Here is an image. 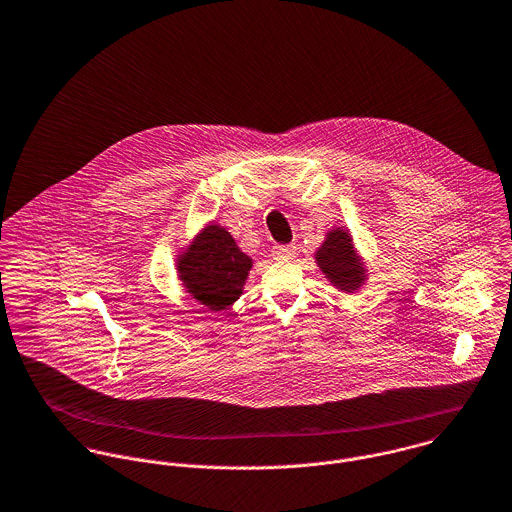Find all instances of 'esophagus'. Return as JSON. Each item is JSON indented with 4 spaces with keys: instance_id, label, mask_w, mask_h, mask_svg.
<instances>
[{
    "instance_id": "1",
    "label": "esophagus",
    "mask_w": 512,
    "mask_h": 512,
    "mask_svg": "<svg viewBox=\"0 0 512 512\" xmlns=\"http://www.w3.org/2000/svg\"><path fill=\"white\" fill-rule=\"evenodd\" d=\"M272 256L274 260H292L295 256V246L286 244V246H274L272 248Z\"/></svg>"
}]
</instances>
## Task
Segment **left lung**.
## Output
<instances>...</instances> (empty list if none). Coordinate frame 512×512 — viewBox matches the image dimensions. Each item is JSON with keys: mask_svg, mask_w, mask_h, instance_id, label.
I'll return each instance as SVG.
<instances>
[{"mask_svg": "<svg viewBox=\"0 0 512 512\" xmlns=\"http://www.w3.org/2000/svg\"><path fill=\"white\" fill-rule=\"evenodd\" d=\"M317 264L323 274L339 290L355 292L365 282V268L353 250L351 236L343 230H333L317 250Z\"/></svg>", "mask_w": 512, "mask_h": 512, "instance_id": "obj_1", "label": "left lung"}]
</instances>
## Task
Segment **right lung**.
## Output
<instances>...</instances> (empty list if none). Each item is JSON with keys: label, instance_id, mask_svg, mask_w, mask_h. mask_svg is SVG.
I'll list each match as a JSON object with an SVG mask.
<instances>
[{"label": "right lung", "instance_id": "right-lung-1", "mask_svg": "<svg viewBox=\"0 0 512 512\" xmlns=\"http://www.w3.org/2000/svg\"><path fill=\"white\" fill-rule=\"evenodd\" d=\"M177 268L187 292L207 309L220 311L240 297L252 260L222 226L209 224L181 256Z\"/></svg>", "mask_w": 512, "mask_h": 512}]
</instances>
